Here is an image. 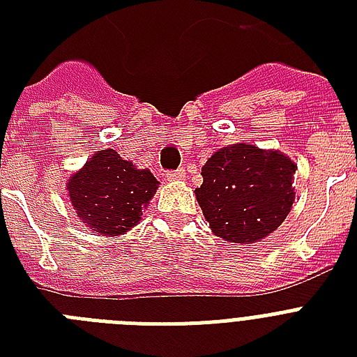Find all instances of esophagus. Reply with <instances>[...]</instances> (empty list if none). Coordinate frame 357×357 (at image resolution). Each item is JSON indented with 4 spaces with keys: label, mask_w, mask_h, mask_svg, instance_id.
<instances>
[{
    "label": "esophagus",
    "mask_w": 357,
    "mask_h": 357,
    "mask_svg": "<svg viewBox=\"0 0 357 357\" xmlns=\"http://www.w3.org/2000/svg\"><path fill=\"white\" fill-rule=\"evenodd\" d=\"M185 172L179 168V170H170V172H167V179L168 181H179V179H183Z\"/></svg>",
    "instance_id": "obj_1"
}]
</instances>
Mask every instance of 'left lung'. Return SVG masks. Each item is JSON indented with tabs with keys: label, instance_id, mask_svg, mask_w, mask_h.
<instances>
[{
	"label": "left lung",
	"instance_id": "obj_1",
	"mask_svg": "<svg viewBox=\"0 0 357 357\" xmlns=\"http://www.w3.org/2000/svg\"><path fill=\"white\" fill-rule=\"evenodd\" d=\"M294 162L280 151L231 144L215 151L195 190L209 228L229 243L252 244L282 226L294 202Z\"/></svg>",
	"mask_w": 357,
	"mask_h": 357
}]
</instances>
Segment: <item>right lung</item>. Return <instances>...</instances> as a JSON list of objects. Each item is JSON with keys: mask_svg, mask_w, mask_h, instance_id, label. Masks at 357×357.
<instances>
[{"mask_svg": "<svg viewBox=\"0 0 357 357\" xmlns=\"http://www.w3.org/2000/svg\"><path fill=\"white\" fill-rule=\"evenodd\" d=\"M150 170H139L114 150H102L68 181L70 202L77 217L102 235H122L142 217L155 192Z\"/></svg>", "mask_w": 357, "mask_h": 357, "instance_id": "right-lung-1", "label": "right lung"}]
</instances>
